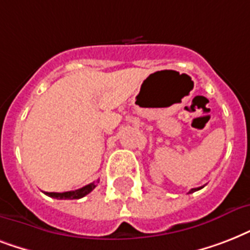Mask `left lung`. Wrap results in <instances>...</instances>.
Returning <instances> with one entry per match:
<instances>
[{
  "label": "left lung",
  "instance_id": "left-lung-1",
  "mask_svg": "<svg viewBox=\"0 0 250 250\" xmlns=\"http://www.w3.org/2000/svg\"><path fill=\"white\" fill-rule=\"evenodd\" d=\"M201 188H204V187H200V188H192V189H190L188 193H193V192H196V190H198V189H201Z\"/></svg>",
  "mask_w": 250,
  "mask_h": 250
}]
</instances>
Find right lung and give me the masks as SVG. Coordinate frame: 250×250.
<instances>
[{
	"label": "right lung",
	"instance_id": "right-lung-1",
	"mask_svg": "<svg viewBox=\"0 0 250 250\" xmlns=\"http://www.w3.org/2000/svg\"><path fill=\"white\" fill-rule=\"evenodd\" d=\"M96 183H90L88 186L83 187V188H79L76 190H68V192H63V193H57V192H45V194H48L49 197L58 198V200H78V198H82L84 196H86L88 193H90L92 190L96 188Z\"/></svg>",
	"mask_w": 250,
	"mask_h": 250
}]
</instances>
